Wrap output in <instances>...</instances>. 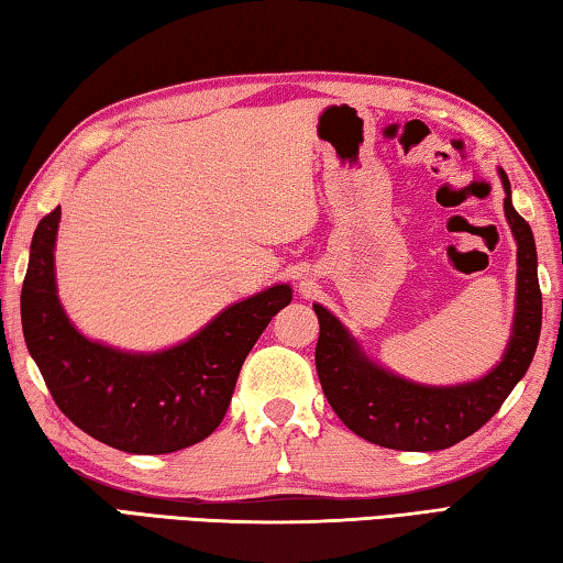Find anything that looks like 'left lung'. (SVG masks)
I'll return each mask as SVG.
<instances>
[{
    "instance_id": "obj_1",
    "label": "left lung",
    "mask_w": 563,
    "mask_h": 563,
    "mask_svg": "<svg viewBox=\"0 0 563 563\" xmlns=\"http://www.w3.org/2000/svg\"><path fill=\"white\" fill-rule=\"evenodd\" d=\"M499 176L507 190L504 213L517 241L519 271L511 340L492 373L452 387L409 383L375 365L330 310L312 305L320 320L316 367L322 393L345 427L362 440L402 452L446 450L487 424L527 375L541 332L537 245L529 223L514 211L507 174L499 170Z\"/></svg>"
}]
</instances>
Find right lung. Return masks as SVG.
Listing matches in <instances>:
<instances>
[{"label": "right lung", "instance_id": "obj_1", "mask_svg": "<svg viewBox=\"0 0 563 563\" xmlns=\"http://www.w3.org/2000/svg\"><path fill=\"white\" fill-rule=\"evenodd\" d=\"M62 208L36 225L22 285V330L56 407L93 440L129 454H168L223 422L238 373L273 316L292 300L273 285L225 308L164 352H121L87 340L56 295L54 243Z\"/></svg>", "mask_w": 563, "mask_h": 563}]
</instances>
